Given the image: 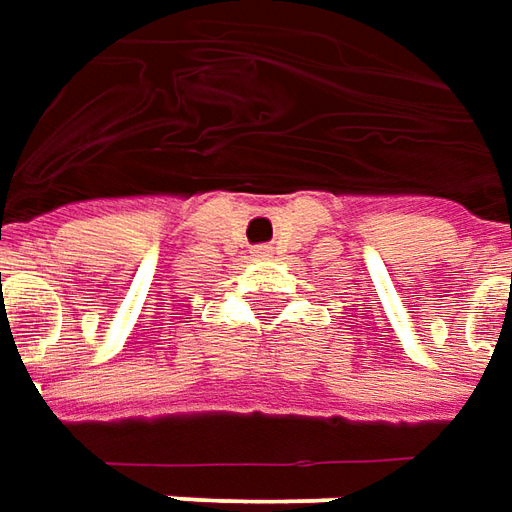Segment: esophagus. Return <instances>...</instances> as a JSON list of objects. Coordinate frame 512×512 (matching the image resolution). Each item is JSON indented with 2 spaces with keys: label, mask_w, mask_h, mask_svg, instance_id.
Here are the masks:
<instances>
[{
  "label": "esophagus",
  "mask_w": 512,
  "mask_h": 512,
  "mask_svg": "<svg viewBox=\"0 0 512 512\" xmlns=\"http://www.w3.org/2000/svg\"><path fill=\"white\" fill-rule=\"evenodd\" d=\"M270 253H273L270 248H256V256H262V259H264V256H270Z\"/></svg>",
  "instance_id": "esophagus-1"
}]
</instances>
